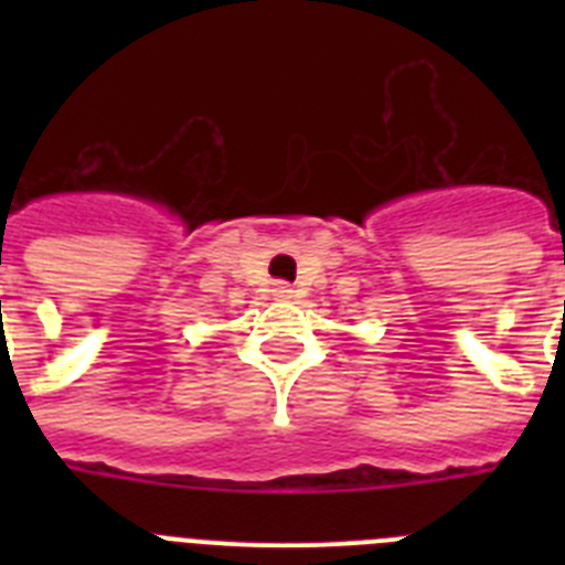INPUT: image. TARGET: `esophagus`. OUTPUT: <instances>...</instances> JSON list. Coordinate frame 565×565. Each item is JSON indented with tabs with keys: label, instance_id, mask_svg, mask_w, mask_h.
Listing matches in <instances>:
<instances>
[{
	"label": "esophagus",
	"instance_id": "esophagus-1",
	"mask_svg": "<svg viewBox=\"0 0 565 565\" xmlns=\"http://www.w3.org/2000/svg\"><path fill=\"white\" fill-rule=\"evenodd\" d=\"M271 291H274V297H279V299H291V294H294L286 282H274Z\"/></svg>",
	"mask_w": 565,
	"mask_h": 565
}]
</instances>
